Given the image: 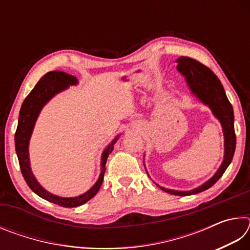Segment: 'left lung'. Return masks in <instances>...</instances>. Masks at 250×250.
Instances as JSON below:
<instances>
[{"label":"left lung","instance_id":"1","mask_svg":"<svg viewBox=\"0 0 250 250\" xmlns=\"http://www.w3.org/2000/svg\"><path fill=\"white\" fill-rule=\"evenodd\" d=\"M175 62L177 64V70L185 78L189 91L196 98L210 109L213 116L221 122L223 133H224V159L215 172V174L205 183L191 189V191H176V189L166 188L163 186L156 184L162 191L173 194L177 196H188L192 194L201 193L205 189L209 188L221 179L224 172L229 166L232 156H234L236 147V135L234 129V111L227 96L224 90L223 84L219 82L213 71L207 68L195 59L182 56L177 58ZM147 173V172H146Z\"/></svg>","mask_w":250,"mask_h":250}]
</instances>
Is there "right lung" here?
<instances>
[{
    "label": "right lung",
    "instance_id": "obj_1",
    "mask_svg": "<svg viewBox=\"0 0 250 250\" xmlns=\"http://www.w3.org/2000/svg\"><path fill=\"white\" fill-rule=\"evenodd\" d=\"M76 84H78L77 77H75L73 75L66 74L64 71L55 70L49 71V73L44 75L40 79V82L36 83V86L34 87V89L25 98L20 110L18 129H16L15 132L16 154H18L20 167L21 171H22L23 177L26 181L29 188L40 197L62 207L80 206L89 201L90 198L94 197L98 193L100 186L103 184L105 171V162H107L109 154L113 150V146H115V143L119 139V134H118L104 150L103 154H101V170L98 180H97L96 183L87 192H84L82 195L75 197L58 196L48 192L47 189H45L40 184V182L36 180V177L33 174L31 161H29L28 147L34 126H35L37 118H39L44 105L57 94H59V92L68 89L69 86H76Z\"/></svg>",
    "mask_w": 250,
    "mask_h": 250
}]
</instances>
